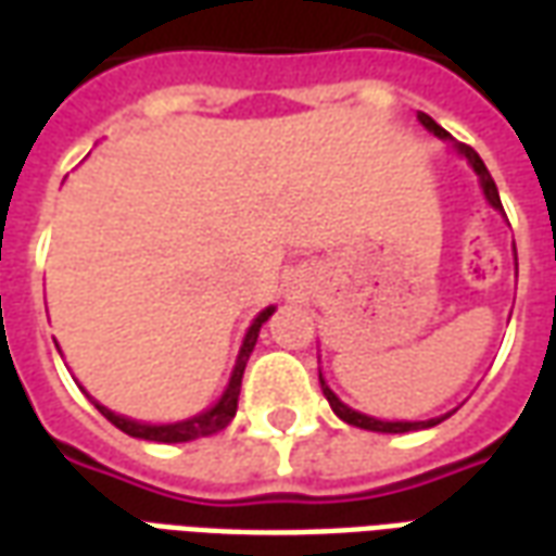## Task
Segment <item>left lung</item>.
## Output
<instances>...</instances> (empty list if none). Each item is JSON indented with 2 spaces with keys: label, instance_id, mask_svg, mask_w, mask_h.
<instances>
[{
  "label": "left lung",
  "instance_id": "1",
  "mask_svg": "<svg viewBox=\"0 0 556 556\" xmlns=\"http://www.w3.org/2000/svg\"><path fill=\"white\" fill-rule=\"evenodd\" d=\"M419 122H422V127H429L431 134L434 137H441V139H450L453 142V137L443 130L431 115L426 113H419L417 115ZM453 148L462 154V157L470 163V169L477 172L479 175V184H482V193H485V199H489V205L494 207V211H501L503 214V205H501V195H497V184H494V178H491V172L485 169V163H482V157H479L477 151L470 146H465V142H453ZM515 270H518V255H515ZM318 381H321V390H325V396L327 402H330V408H333V414H337L339 419H345L349 426H357V429H369V431H387V434H402V431H417V429H431V426H438L441 419L446 417H434V419H422V422H384V419H375V417H366V414H361V410H354L349 408L345 402H339V396L330 390V387L325 384V378H321V372H318Z\"/></svg>",
  "mask_w": 556,
  "mask_h": 556
}]
</instances>
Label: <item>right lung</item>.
<instances>
[{
    "mask_svg": "<svg viewBox=\"0 0 556 556\" xmlns=\"http://www.w3.org/2000/svg\"><path fill=\"white\" fill-rule=\"evenodd\" d=\"M274 315V306H267L262 313L255 315V321L247 330V337H243L241 354H238V363H235V372L229 378V387H226V393L219 396V402L214 408L202 410V414H195V417L184 419V422H169V426H146V422H137V419H127L122 414H113L110 408H103L98 405L103 417L113 422L115 429H122L130 438H142V441H157V443H184V441H195V438H207V434H214V431L226 429L235 417V410H238V396H241V378L243 369H247V361H250V354L255 349V339H258V330L265 325L267 318Z\"/></svg>",
    "mask_w": 556,
    "mask_h": 556,
    "instance_id": "1",
    "label": "right lung"
}]
</instances>
